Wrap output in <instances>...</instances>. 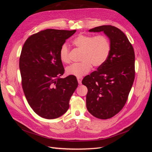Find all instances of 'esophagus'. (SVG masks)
<instances>
[{"mask_svg": "<svg viewBox=\"0 0 152 152\" xmlns=\"http://www.w3.org/2000/svg\"><path fill=\"white\" fill-rule=\"evenodd\" d=\"M77 80H78V82H79V84H82V77H78L77 78Z\"/></svg>", "mask_w": 152, "mask_h": 152, "instance_id": "esophagus-1", "label": "esophagus"}]
</instances>
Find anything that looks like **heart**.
<instances>
[{
	"label": "heart",
	"mask_w": 152,
	"mask_h": 152,
	"mask_svg": "<svg viewBox=\"0 0 152 152\" xmlns=\"http://www.w3.org/2000/svg\"><path fill=\"white\" fill-rule=\"evenodd\" d=\"M73 44L82 51L80 63H73L66 68L69 75L82 77L89 72L92 65L102 66L107 61L111 51V44L106 35L80 34L73 40ZM70 48L63 44L59 51V58L64 63H68L70 59Z\"/></svg>",
	"instance_id": "b5f03b06"
}]
</instances>
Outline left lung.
<instances>
[{"label":"left lung","mask_w":152,"mask_h":152,"mask_svg":"<svg viewBox=\"0 0 152 152\" xmlns=\"http://www.w3.org/2000/svg\"><path fill=\"white\" fill-rule=\"evenodd\" d=\"M104 31L111 44L109 57L102 66L82 81L87 88L86 107L100 119L113 117L123 108L135 78V54L126 35L115 26L103 25L89 31Z\"/></svg>","instance_id":"left-lung-1"}]
</instances>
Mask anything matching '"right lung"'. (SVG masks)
Wrapping results in <instances>:
<instances>
[{
    "label": "right lung",
    "instance_id": "add662e5",
    "mask_svg": "<svg viewBox=\"0 0 152 152\" xmlns=\"http://www.w3.org/2000/svg\"><path fill=\"white\" fill-rule=\"evenodd\" d=\"M76 30L47 29L30 35L20 57L21 84L30 107L41 117H61L70 107L78 86L75 76L62 78L65 69L59 51Z\"/></svg>",
    "mask_w": 152,
    "mask_h": 152
}]
</instances>
